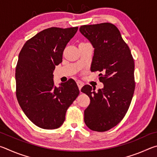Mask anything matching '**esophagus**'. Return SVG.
<instances>
[{"label":"esophagus","mask_w":157,"mask_h":157,"mask_svg":"<svg viewBox=\"0 0 157 157\" xmlns=\"http://www.w3.org/2000/svg\"><path fill=\"white\" fill-rule=\"evenodd\" d=\"M77 84H78V87H79V91H80L81 89H82V87L84 86V83H82V82H79V81H78V82H77Z\"/></svg>","instance_id":"1"}]
</instances>
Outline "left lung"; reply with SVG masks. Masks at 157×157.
Masks as SVG:
<instances>
[{
    "label": "left lung",
    "mask_w": 157,
    "mask_h": 157,
    "mask_svg": "<svg viewBox=\"0 0 157 157\" xmlns=\"http://www.w3.org/2000/svg\"><path fill=\"white\" fill-rule=\"evenodd\" d=\"M79 32L94 48L91 71H100L104 88L95 91L85 85L81 91L90 98L84 123L90 129L105 132L123 120L135 89L134 62L116 26L110 23L82 25Z\"/></svg>",
    "instance_id": "1"
}]
</instances>
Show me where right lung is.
Wrapping results in <instances>:
<instances>
[{
    "instance_id": "add662e5",
    "label": "right lung",
    "mask_w": 157,
    "mask_h": 157,
    "mask_svg": "<svg viewBox=\"0 0 157 157\" xmlns=\"http://www.w3.org/2000/svg\"><path fill=\"white\" fill-rule=\"evenodd\" d=\"M78 27L50 28L25 42L16 67L17 98L26 116L42 129H54L65 121L66 112L79 94L72 79L55 86L53 71L62 62L63 50Z\"/></svg>"
}]
</instances>
